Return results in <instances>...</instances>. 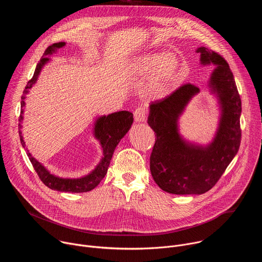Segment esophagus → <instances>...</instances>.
I'll return each instance as SVG.
<instances>
[{
	"mask_svg": "<svg viewBox=\"0 0 262 262\" xmlns=\"http://www.w3.org/2000/svg\"><path fill=\"white\" fill-rule=\"evenodd\" d=\"M134 118L136 120V122H145L147 116H146V111L144 107H138L135 112H134Z\"/></svg>",
	"mask_w": 262,
	"mask_h": 262,
	"instance_id": "34e87169",
	"label": "esophagus"
}]
</instances>
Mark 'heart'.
<instances>
[{
	"label": "heart",
	"mask_w": 262,
	"mask_h": 262,
	"mask_svg": "<svg viewBox=\"0 0 262 262\" xmlns=\"http://www.w3.org/2000/svg\"><path fill=\"white\" fill-rule=\"evenodd\" d=\"M180 61L176 55L160 51L135 57L124 66L123 73L140 77L151 76L143 93L149 99H163L173 91L180 76Z\"/></svg>",
	"instance_id": "b5f03b06"
}]
</instances>
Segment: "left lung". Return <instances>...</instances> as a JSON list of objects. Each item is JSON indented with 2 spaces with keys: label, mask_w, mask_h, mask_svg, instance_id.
<instances>
[{
  "label": "left lung",
  "mask_w": 262,
  "mask_h": 262,
  "mask_svg": "<svg viewBox=\"0 0 262 262\" xmlns=\"http://www.w3.org/2000/svg\"><path fill=\"white\" fill-rule=\"evenodd\" d=\"M202 65H215L208 81L220 105V120L210 143L185 140L178 120L199 88L185 84L171 95L149 105L148 124L156 135L150 171L160 188L175 195H201L209 191L225 172L241 145L242 101L233 73L226 60L204 47L198 48Z\"/></svg>",
  "instance_id": "1"
}]
</instances>
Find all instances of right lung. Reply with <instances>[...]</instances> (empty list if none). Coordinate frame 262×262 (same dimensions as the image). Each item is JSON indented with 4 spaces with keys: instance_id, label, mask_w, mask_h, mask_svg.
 <instances>
[{
    "instance_id": "1",
    "label": "right lung",
    "mask_w": 262,
    "mask_h": 262,
    "mask_svg": "<svg viewBox=\"0 0 262 262\" xmlns=\"http://www.w3.org/2000/svg\"><path fill=\"white\" fill-rule=\"evenodd\" d=\"M65 45H66L65 42L54 43L53 46H50L46 50L40 61L36 65L33 78L28 82L23 92L21 101H20L21 108H20L18 127H19L20 143L24 148L26 147V143L24 141L23 133L20 129L23 127L21 123L24 120V112H25V105H26L25 99L27 97L26 95L29 93L33 85L36 84L37 80H38V77L43 66L51 61L49 56L55 54L59 49L65 47ZM133 121H134L133 113H130L128 111H119V112H115V113L108 114L106 116L105 115L99 116L95 120L94 127H93V135L95 139L99 141V144L102 148V158L100 162L97 164V166L94 168V170H92L90 173L80 178H63V177L56 176L52 174L41 163H39L35 158H33L32 155L29 152V150H27V155L35 171L37 172L41 181L48 186V188L55 191L68 192V193L89 192L94 188H96L98 183L105 176L110 162L115 151V148L119 144L121 139L129 130L133 124Z\"/></svg>"
}]
</instances>
